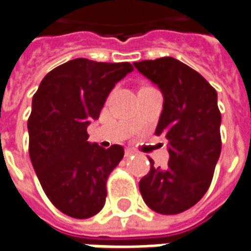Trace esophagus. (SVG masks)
<instances>
[{
  "instance_id": "34e87169",
  "label": "esophagus",
  "mask_w": 251,
  "mask_h": 251,
  "mask_svg": "<svg viewBox=\"0 0 251 251\" xmlns=\"http://www.w3.org/2000/svg\"><path fill=\"white\" fill-rule=\"evenodd\" d=\"M134 154H137V152L134 151V149H130V148H127L125 151V157H130V156H134Z\"/></svg>"
}]
</instances>
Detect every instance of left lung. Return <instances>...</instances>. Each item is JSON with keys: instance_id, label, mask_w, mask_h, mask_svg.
<instances>
[{"instance_id": "1", "label": "left lung", "mask_w": 251, "mask_h": 251, "mask_svg": "<svg viewBox=\"0 0 251 251\" xmlns=\"http://www.w3.org/2000/svg\"><path fill=\"white\" fill-rule=\"evenodd\" d=\"M164 95L163 113L154 134L168 141L169 161L140 180V192L149 208L175 215L199 201L210 187L221 156V121L215 88L174 57L134 63Z\"/></svg>"}]
</instances>
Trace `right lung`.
<instances>
[{"mask_svg": "<svg viewBox=\"0 0 251 251\" xmlns=\"http://www.w3.org/2000/svg\"><path fill=\"white\" fill-rule=\"evenodd\" d=\"M133 71L130 63L74 59L41 80L28 118L29 157L44 192L57 210L87 219L103 208L106 181L124 157L87 141L90 121L98 120L115 83Z\"/></svg>", "mask_w": 251, "mask_h": 251, "instance_id": "obj_1", "label": "right lung"}]
</instances>
